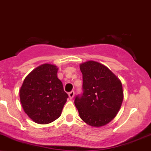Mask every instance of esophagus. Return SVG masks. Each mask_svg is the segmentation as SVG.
Wrapping results in <instances>:
<instances>
[{"instance_id":"esophagus-1","label":"esophagus","mask_w":151,"mask_h":151,"mask_svg":"<svg viewBox=\"0 0 151 151\" xmlns=\"http://www.w3.org/2000/svg\"><path fill=\"white\" fill-rule=\"evenodd\" d=\"M74 95H75V92H74V91L70 92V93H68V95H69V97H70V99H73V97Z\"/></svg>"}]
</instances>
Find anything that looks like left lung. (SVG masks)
<instances>
[{
    "label": "left lung",
    "mask_w": 151,
    "mask_h": 151,
    "mask_svg": "<svg viewBox=\"0 0 151 151\" xmlns=\"http://www.w3.org/2000/svg\"><path fill=\"white\" fill-rule=\"evenodd\" d=\"M83 93L74 103L80 117L88 125L100 127L116 116L123 101L121 81L105 65L89 61L80 65Z\"/></svg>",
    "instance_id": "obj_1"
}]
</instances>
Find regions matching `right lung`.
I'll list each match as a JSON object with an SVG mask.
<instances>
[{
    "mask_svg": "<svg viewBox=\"0 0 151 151\" xmlns=\"http://www.w3.org/2000/svg\"><path fill=\"white\" fill-rule=\"evenodd\" d=\"M57 71L54 65H41L27 76L19 90L24 112L37 124H47L59 117L68 97Z\"/></svg>",
    "mask_w": 151,
    "mask_h": 151,
    "instance_id": "add662e5",
    "label": "right lung"
}]
</instances>
